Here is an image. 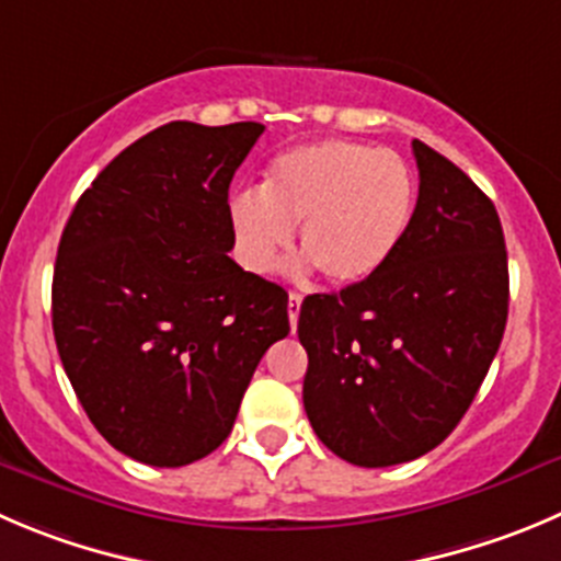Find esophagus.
I'll return each instance as SVG.
<instances>
[{
    "mask_svg": "<svg viewBox=\"0 0 561 561\" xmlns=\"http://www.w3.org/2000/svg\"><path fill=\"white\" fill-rule=\"evenodd\" d=\"M300 306H302V297L291 291V295H289V322H291V330L297 328V319H300Z\"/></svg>",
    "mask_w": 561,
    "mask_h": 561,
    "instance_id": "34e87169",
    "label": "esophagus"
}]
</instances>
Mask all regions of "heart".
Returning a JSON list of instances; mask_svg holds the SVG:
<instances>
[{
	"label": "heart",
	"mask_w": 561,
	"mask_h": 561,
	"mask_svg": "<svg viewBox=\"0 0 561 561\" xmlns=\"http://www.w3.org/2000/svg\"><path fill=\"white\" fill-rule=\"evenodd\" d=\"M415 209V175L393 151L319 140L275 157L261 190L228 201L233 244L250 272H270L297 244L333 286L364 284L397 253Z\"/></svg>",
	"instance_id": "obj_1"
}]
</instances>
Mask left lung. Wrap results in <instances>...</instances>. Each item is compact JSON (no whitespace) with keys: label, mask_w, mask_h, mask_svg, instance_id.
<instances>
[{"label":"left lung","mask_w":561,"mask_h":561,"mask_svg":"<svg viewBox=\"0 0 561 561\" xmlns=\"http://www.w3.org/2000/svg\"><path fill=\"white\" fill-rule=\"evenodd\" d=\"M413 153L419 201L397 253L364 284L306 297L297 322L308 421L360 468L444 444L506 328L510 272L493 201L421 140Z\"/></svg>","instance_id":"obj_1"}]
</instances>
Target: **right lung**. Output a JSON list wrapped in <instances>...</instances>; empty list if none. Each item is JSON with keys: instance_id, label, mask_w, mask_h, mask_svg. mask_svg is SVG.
I'll return each mask as SVG.
<instances>
[{"instance_id": "obj_1", "label": "right lung", "mask_w": 561, "mask_h": 561, "mask_svg": "<svg viewBox=\"0 0 561 561\" xmlns=\"http://www.w3.org/2000/svg\"><path fill=\"white\" fill-rule=\"evenodd\" d=\"M264 126L173 121L82 192L57 248L51 328L106 444L179 468L231 435L255 366L289 335L284 286L228 255V186Z\"/></svg>"}]
</instances>
